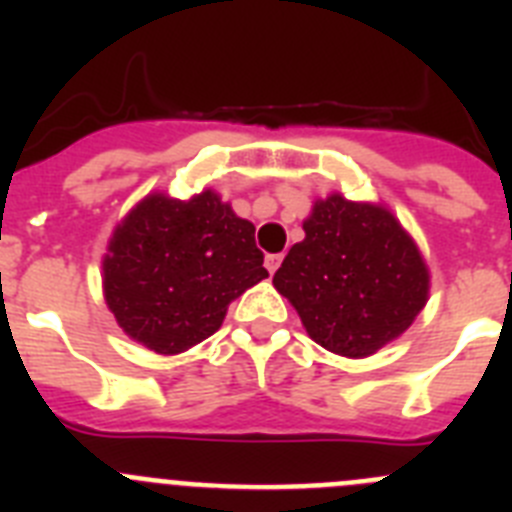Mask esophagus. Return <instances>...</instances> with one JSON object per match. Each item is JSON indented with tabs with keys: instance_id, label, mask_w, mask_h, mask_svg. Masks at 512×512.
Returning a JSON list of instances; mask_svg holds the SVG:
<instances>
[{
	"instance_id": "34e87169",
	"label": "esophagus",
	"mask_w": 512,
	"mask_h": 512,
	"mask_svg": "<svg viewBox=\"0 0 512 512\" xmlns=\"http://www.w3.org/2000/svg\"><path fill=\"white\" fill-rule=\"evenodd\" d=\"M279 264H282V253H269L266 256V269H269V274H274L279 269Z\"/></svg>"
}]
</instances>
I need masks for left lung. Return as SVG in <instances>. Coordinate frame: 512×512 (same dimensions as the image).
Segmentation results:
<instances>
[{"label":"left lung","mask_w":512,"mask_h":512,"mask_svg":"<svg viewBox=\"0 0 512 512\" xmlns=\"http://www.w3.org/2000/svg\"><path fill=\"white\" fill-rule=\"evenodd\" d=\"M274 274L307 336L333 354L361 359L410 328L428 300V266L382 205L318 200Z\"/></svg>","instance_id":"obj_1"}]
</instances>
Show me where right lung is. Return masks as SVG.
<instances>
[{
	"label": "right lung",
	"instance_id": "right-lung-1",
	"mask_svg": "<svg viewBox=\"0 0 512 512\" xmlns=\"http://www.w3.org/2000/svg\"><path fill=\"white\" fill-rule=\"evenodd\" d=\"M253 233L212 189L187 202L148 194L117 225L102 261L117 325L166 356L210 338L230 302L269 277Z\"/></svg>",
	"mask_w": 512,
	"mask_h": 512
}]
</instances>
